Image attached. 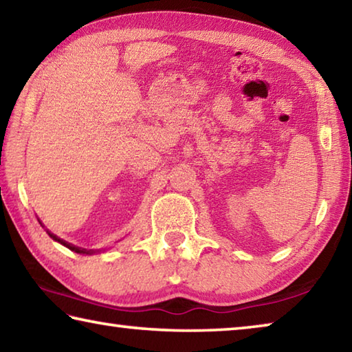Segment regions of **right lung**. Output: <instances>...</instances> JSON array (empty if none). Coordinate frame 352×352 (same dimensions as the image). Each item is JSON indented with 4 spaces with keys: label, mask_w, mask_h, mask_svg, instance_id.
<instances>
[{
    "label": "right lung",
    "mask_w": 352,
    "mask_h": 352,
    "mask_svg": "<svg viewBox=\"0 0 352 352\" xmlns=\"http://www.w3.org/2000/svg\"><path fill=\"white\" fill-rule=\"evenodd\" d=\"M47 234H50L52 239L54 241H57L58 243H62V245H65L67 248H69L71 252H76V253H80V254H93V253H96V250H87V248H80V247H76V245H71V243H68V242H65L63 239H60V237H57L56 234H52V233H50V231H47Z\"/></svg>",
    "instance_id": "1"
}]
</instances>
